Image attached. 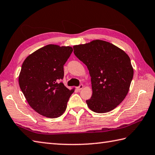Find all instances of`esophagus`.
<instances>
[{"label":"esophagus","instance_id":"esophagus-1","mask_svg":"<svg viewBox=\"0 0 155 155\" xmlns=\"http://www.w3.org/2000/svg\"><path fill=\"white\" fill-rule=\"evenodd\" d=\"M83 87H84V86L82 84H81V85H80V86H79L78 87H77V90H78V91H80V90H81L82 89H83Z\"/></svg>","mask_w":155,"mask_h":155}]
</instances>
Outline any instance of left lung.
Masks as SVG:
<instances>
[{
	"label": "left lung",
	"mask_w": 155,
	"mask_h": 155,
	"mask_svg": "<svg viewBox=\"0 0 155 155\" xmlns=\"http://www.w3.org/2000/svg\"><path fill=\"white\" fill-rule=\"evenodd\" d=\"M74 54L87 66L92 96L87 106L96 113L111 111L127 95L134 71L128 55L113 44L102 40L74 46Z\"/></svg>",
	"instance_id": "8db88e82"
}]
</instances>
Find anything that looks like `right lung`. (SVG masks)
Segmentation results:
<instances>
[{
	"mask_svg": "<svg viewBox=\"0 0 155 155\" xmlns=\"http://www.w3.org/2000/svg\"><path fill=\"white\" fill-rule=\"evenodd\" d=\"M71 47L47 45L25 59L18 83L29 106L39 114L55 118L67 108L69 90L60 80L64 75V65L71 55Z\"/></svg>",
	"mask_w": 155,
	"mask_h": 155,
	"instance_id": "obj_1",
	"label": "right lung"
}]
</instances>
